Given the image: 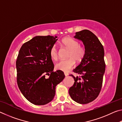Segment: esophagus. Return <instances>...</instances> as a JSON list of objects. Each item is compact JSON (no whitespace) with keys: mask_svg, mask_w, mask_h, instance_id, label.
<instances>
[{"mask_svg":"<svg viewBox=\"0 0 122 122\" xmlns=\"http://www.w3.org/2000/svg\"><path fill=\"white\" fill-rule=\"evenodd\" d=\"M64 74H65V75L66 76H68V75H69V74L68 73H67V72H65V73H64Z\"/></svg>","mask_w":122,"mask_h":122,"instance_id":"obj_1","label":"esophagus"}]
</instances>
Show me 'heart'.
<instances>
[{"instance_id": "b5f03b06", "label": "heart", "mask_w": 122, "mask_h": 122, "mask_svg": "<svg viewBox=\"0 0 122 122\" xmlns=\"http://www.w3.org/2000/svg\"><path fill=\"white\" fill-rule=\"evenodd\" d=\"M61 44L65 48L69 50L67 56L69 59L59 61L55 65V68L60 71H68L75 65V61L80 62L83 59L86 53V49L84 46L80 45L78 41L70 37L64 38L61 41ZM49 54L53 60L56 61L58 59L59 53L55 45L51 47Z\"/></svg>"}]
</instances>
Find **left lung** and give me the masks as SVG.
<instances>
[{"instance_id": "8db88e82", "label": "left lung", "mask_w": 122, "mask_h": 122, "mask_svg": "<svg viewBox=\"0 0 122 122\" xmlns=\"http://www.w3.org/2000/svg\"><path fill=\"white\" fill-rule=\"evenodd\" d=\"M74 38L81 40L86 49L85 56L75 69L78 74L73 77L74 83L69 89L73 100L80 104H87L97 97L102 86L106 69L103 45L95 35L87 30L76 33Z\"/></svg>"}]
</instances>
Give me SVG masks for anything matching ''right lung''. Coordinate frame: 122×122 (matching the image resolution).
Returning <instances> with one entry per match:
<instances>
[{
	"mask_svg": "<svg viewBox=\"0 0 122 122\" xmlns=\"http://www.w3.org/2000/svg\"><path fill=\"white\" fill-rule=\"evenodd\" d=\"M57 36H36L22 45L16 61V81L20 92L29 102L45 105L53 100L55 87L65 77L61 71H53L49 54ZM46 75L49 76L47 79Z\"/></svg>",
	"mask_w": 122,
	"mask_h": 122,
	"instance_id": "right-lung-1",
	"label": "right lung"
}]
</instances>
